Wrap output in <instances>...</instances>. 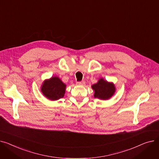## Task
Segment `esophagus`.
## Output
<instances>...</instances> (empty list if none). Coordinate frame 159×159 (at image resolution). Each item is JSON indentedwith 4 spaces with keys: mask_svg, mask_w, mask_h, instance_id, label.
Returning <instances> with one entry per match:
<instances>
[{
    "mask_svg": "<svg viewBox=\"0 0 159 159\" xmlns=\"http://www.w3.org/2000/svg\"><path fill=\"white\" fill-rule=\"evenodd\" d=\"M76 84H77V85H84V84H85V81H77Z\"/></svg>",
    "mask_w": 159,
    "mask_h": 159,
    "instance_id": "1",
    "label": "esophagus"
}]
</instances>
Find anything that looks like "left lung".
<instances>
[{"mask_svg": "<svg viewBox=\"0 0 159 159\" xmlns=\"http://www.w3.org/2000/svg\"><path fill=\"white\" fill-rule=\"evenodd\" d=\"M95 91L94 98L101 99H108L113 96L116 88L113 83H108L103 79H100L98 82L92 86Z\"/></svg>", "mask_w": 159, "mask_h": 159, "instance_id": "1", "label": "left lung"}]
</instances>
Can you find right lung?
I'll use <instances>...</instances> for the list:
<instances>
[{
	"instance_id": "obj_1",
	"label": "right lung",
	"mask_w": 159,
	"mask_h": 159,
	"mask_svg": "<svg viewBox=\"0 0 159 159\" xmlns=\"http://www.w3.org/2000/svg\"><path fill=\"white\" fill-rule=\"evenodd\" d=\"M65 87L66 85L58 77H52L44 81L41 90L47 98L57 100L63 97Z\"/></svg>"
}]
</instances>
